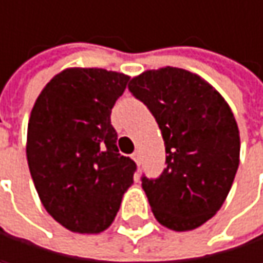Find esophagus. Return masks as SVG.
<instances>
[{"instance_id":"esophagus-1","label":"esophagus","mask_w":263,"mask_h":263,"mask_svg":"<svg viewBox=\"0 0 263 263\" xmlns=\"http://www.w3.org/2000/svg\"><path fill=\"white\" fill-rule=\"evenodd\" d=\"M132 158H133V161H135V162H138V164H139V152H135V153L132 155Z\"/></svg>"}]
</instances>
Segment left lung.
<instances>
[{"label": "left lung", "instance_id": "8db88e82", "mask_svg": "<svg viewBox=\"0 0 263 263\" xmlns=\"http://www.w3.org/2000/svg\"><path fill=\"white\" fill-rule=\"evenodd\" d=\"M128 90L152 111L165 144L162 175L142 176L152 211L170 230H195L220 210L233 185L240 153L234 115L213 85L178 67L147 70Z\"/></svg>", "mask_w": 263, "mask_h": 263}]
</instances>
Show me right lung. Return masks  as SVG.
Listing matches in <instances>:
<instances>
[{
  "label": "right lung",
  "instance_id": "obj_1",
  "mask_svg": "<svg viewBox=\"0 0 263 263\" xmlns=\"http://www.w3.org/2000/svg\"><path fill=\"white\" fill-rule=\"evenodd\" d=\"M130 76L71 67L40 93L27 127L29 170L47 213L67 230H107L136 164L118 150L110 115Z\"/></svg>",
  "mask_w": 263,
  "mask_h": 263
}]
</instances>
